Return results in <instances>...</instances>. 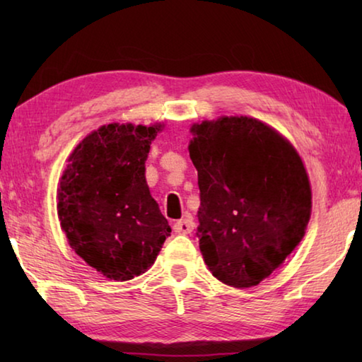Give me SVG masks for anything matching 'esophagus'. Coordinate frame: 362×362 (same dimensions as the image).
I'll return each mask as SVG.
<instances>
[{"label": "esophagus", "mask_w": 362, "mask_h": 362, "mask_svg": "<svg viewBox=\"0 0 362 362\" xmlns=\"http://www.w3.org/2000/svg\"><path fill=\"white\" fill-rule=\"evenodd\" d=\"M194 228V222L192 218H182L174 225V231L177 235H188Z\"/></svg>", "instance_id": "esophagus-1"}]
</instances>
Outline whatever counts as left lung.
<instances>
[{
	"label": "left lung",
	"instance_id": "left-lung-1",
	"mask_svg": "<svg viewBox=\"0 0 362 362\" xmlns=\"http://www.w3.org/2000/svg\"><path fill=\"white\" fill-rule=\"evenodd\" d=\"M192 132L201 254L222 283L257 286L305 235L311 189L302 159L276 131L246 116L203 121Z\"/></svg>",
	"mask_w": 362,
	"mask_h": 362
}]
</instances>
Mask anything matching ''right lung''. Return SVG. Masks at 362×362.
Returning <instances> with one entry per match:
<instances>
[{
    "label": "right lung",
    "mask_w": 362,
    "mask_h": 362,
    "mask_svg": "<svg viewBox=\"0 0 362 362\" xmlns=\"http://www.w3.org/2000/svg\"><path fill=\"white\" fill-rule=\"evenodd\" d=\"M161 126L108 124L89 134L60 179L59 218L81 259L115 281L145 273L170 236L145 161Z\"/></svg>",
    "instance_id": "obj_1"
}]
</instances>
